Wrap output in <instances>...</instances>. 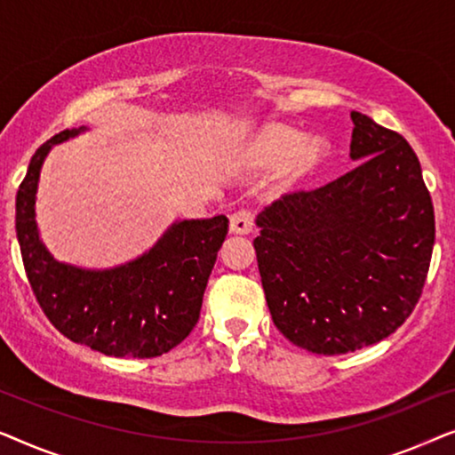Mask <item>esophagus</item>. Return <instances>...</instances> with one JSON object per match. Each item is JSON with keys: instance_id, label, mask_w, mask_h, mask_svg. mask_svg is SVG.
<instances>
[{"instance_id": "34e87169", "label": "esophagus", "mask_w": 455, "mask_h": 455, "mask_svg": "<svg viewBox=\"0 0 455 455\" xmlns=\"http://www.w3.org/2000/svg\"><path fill=\"white\" fill-rule=\"evenodd\" d=\"M254 226V217L251 211H235V213L229 217V232L235 235H246L252 232Z\"/></svg>"}]
</instances>
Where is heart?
Masks as SVG:
<instances>
[{
	"label": "heart",
	"mask_w": 455,
	"mask_h": 455,
	"mask_svg": "<svg viewBox=\"0 0 455 455\" xmlns=\"http://www.w3.org/2000/svg\"><path fill=\"white\" fill-rule=\"evenodd\" d=\"M251 165H279L277 180L285 190L302 188L327 159V142L323 139H302L298 130L283 124H269L252 136L242 148Z\"/></svg>",
	"instance_id": "b5f03b06"
}]
</instances>
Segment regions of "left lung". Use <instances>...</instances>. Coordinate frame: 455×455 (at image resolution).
Instances as JSON below:
<instances>
[{"label":"left lung","mask_w":455,"mask_h":455,"mask_svg":"<svg viewBox=\"0 0 455 455\" xmlns=\"http://www.w3.org/2000/svg\"><path fill=\"white\" fill-rule=\"evenodd\" d=\"M350 117V157L360 164L265 207L252 242L275 327L325 356L377 344L412 315L435 244L412 147L369 116Z\"/></svg>","instance_id":"left-lung-1"}]
</instances>
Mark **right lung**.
<instances>
[{
	"mask_svg": "<svg viewBox=\"0 0 455 455\" xmlns=\"http://www.w3.org/2000/svg\"><path fill=\"white\" fill-rule=\"evenodd\" d=\"M83 130H64L36 148L18 188L16 235L24 271L43 313L68 339L105 356H161L182 344L198 323L229 221L217 215L172 223L151 251L114 269L58 263L36 229V188L52 147Z\"/></svg>",
	"mask_w": 455,
	"mask_h": 455,
	"instance_id": "add662e5",
	"label": "right lung"
}]
</instances>
